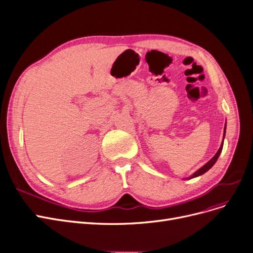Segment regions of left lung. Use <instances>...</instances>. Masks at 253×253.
I'll list each match as a JSON object with an SVG mask.
<instances>
[{
	"label": "left lung",
	"mask_w": 253,
	"mask_h": 253,
	"mask_svg": "<svg viewBox=\"0 0 253 253\" xmlns=\"http://www.w3.org/2000/svg\"><path fill=\"white\" fill-rule=\"evenodd\" d=\"M224 134H225V128H224ZM222 147H223V141H222V144H221L220 148H219L218 152L216 153V155H215V156H214L210 161H209L208 163H206L203 168H201L199 170H196V171L191 175V177H190L189 179H192V178H195V177H199V175H201V174L205 173L206 171H208L209 169H210L214 166L215 162L217 161V159H218L219 155H220V153H221V151H222Z\"/></svg>",
	"instance_id": "8db88e82"
}]
</instances>
